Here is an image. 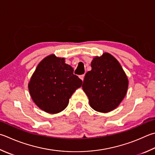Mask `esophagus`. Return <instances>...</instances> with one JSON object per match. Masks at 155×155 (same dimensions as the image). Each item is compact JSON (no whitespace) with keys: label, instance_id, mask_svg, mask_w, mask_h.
Returning a JSON list of instances; mask_svg holds the SVG:
<instances>
[{"label":"esophagus","instance_id":"obj_1","mask_svg":"<svg viewBox=\"0 0 155 155\" xmlns=\"http://www.w3.org/2000/svg\"><path fill=\"white\" fill-rule=\"evenodd\" d=\"M80 78L81 79V80H84V75H80Z\"/></svg>","mask_w":155,"mask_h":155}]
</instances>
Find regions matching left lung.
<instances>
[{"label":"left lung","mask_w":155,"mask_h":155,"mask_svg":"<svg viewBox=\"0 0 155 155\" xmlns=\"http://www.w3.org/2000/svg\"><path fill=\"white\" fill-rule=\"evenodd\" d=\"M82 88L90 107L98 112L108 113L117 107L127 93L128 79L120 63L111 54L104 52L91 62Z\"/></svg>","instance_id":"8db88e82"}]
</instances>
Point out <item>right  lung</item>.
Returning <instances> with one entry per match:
<instances>
[{
    "mask_svg": "<svg viewBox=\"0 0 155 155\" xmlns=\"http://www.w3.org/2000/svg\"><path fill=\"white\" fill-rule=\"evenodd\" d=\"M82 81L65 58L51 54L40 61L28 84L32 100L46 113H60L68 107L69 98Z\"/></svg>",
    "mask_w": 155,
    "mask_h": 155,
    "instance_id": "right-lung-1",
    "label": "right lung"
}]
</instances>
